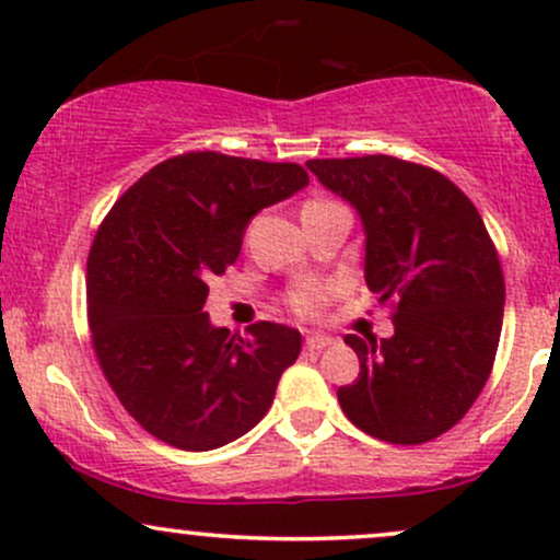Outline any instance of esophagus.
Returning a JSON list of instances; mask_svg holds the SVG:
<instances>
[{"mask_svg":"<svg viewBox=\"0 0 560 560\" xmlns=\"http://www.w3.org/2000/svg\"><path fill=\"white\" fill-rule=\"evenodd\" d=\"M331 345V337H324V334H311V337L305 339V347L311 352H320V350H326V347Z\"/></svg>","mask_w":560,"mask_h":560,"instance_id":"34e87169","label":"esophagus"}]
</instances>
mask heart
<instances>
[{
	"label": "heart",
	"instance_id": "b5f03b06",
	"mask_svg": "<svg viewBox=\"0 0 560 560\" xmlns=\"http://www.w3.org/2000/svg\"><path fill=\"white\" fill-rule=\"evenodd\" d=\"M339 287L329 281H300L287 292V305L300 318H320L326 305L337 298Z\"/></svg>",
	"mask_w": 560,
	"mask_h": 560
}]
</instances>
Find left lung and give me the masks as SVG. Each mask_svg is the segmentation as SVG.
<instances>
[{
  "mask_svg": "<svg viewBox=\"0 0 560 560\" xmlns=\"http://www.w3.org/2000/svg\"><path fill=\"white\" fill-rule=\"evenodd\" d=\"M365 229V284L395 334H347L361 374L337 389L345 416L392 445H421L468 413L492 374L505 281L479 210L440 171L392 155L307 160Z\"/></svg>",
  "mask_w": 560,
  "mask_h": 560,
  "instance_id": "obj_1",
  "label": "left lung"
}]
</instances>
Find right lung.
I'll list each match as a JSON object with an SVG mask.
<instances>
[{"label": "right lung", "mask_w": 560, "mask_h": 560, "mask_svg": "<svg viewBox=\"0 0 560 560\" xmlns=\"http://www.w3.org/2000/svg\"><path fill=\"white\" fill-rule=\"evenodd\" d=\"M311 178L298 163L184 152L139 178L96 229L86 305L102 374L144 432L178 450H215L258 423L300 331L260 320L215 329L208 281L240 258L255 213Z\"/></svg>", "instance_id": "add662e5"}]
</instances>
